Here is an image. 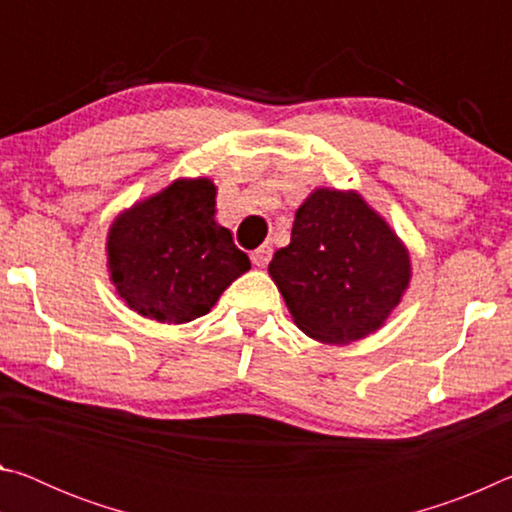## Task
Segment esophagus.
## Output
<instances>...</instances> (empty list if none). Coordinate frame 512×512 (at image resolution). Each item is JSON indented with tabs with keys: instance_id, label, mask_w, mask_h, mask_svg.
I'll return each mask as SVG.
<instances>
[{
	"instance_id": "1",
	"label": "esophagus",
	"mask_w": 512,
	"mask_h": 512,
	"mask_svg": "<svg viewBox=\"0 0 512 512\" xmlns=\"http://www.w3.org/2000/svg\"><path fill=\"white\" fill-rule=\"evenodd\" d=\"M271 255H273V248L271 246H262V248H257L253 255H250V259H253L255 266L264 268L268 264V259H271Z\"/></svg>"
}]
</instances>
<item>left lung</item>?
Here are the masks:
<instances>
[{"label": "left lung", "mask_w": 512, "mask_h": 512, "mask_svg": "<svg viewBox=\"0 0 512 512\" xmlns=\"http://www.w3.org/2000/svg\"><path fill=\"white\" fill-rule=\"evenodd\" d=\"M409 253L359 194L318 189L296 212L291 244L268 273L296 325L323 343L381 327L409 284Z\"/></svg>", "instance_id": "obj_1"}]
</instances>
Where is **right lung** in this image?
Returning <instances> with one entry per match:
<instances>
[{"instance_id":"add662e5","label":"right lung","mask_w":512,"mask_h":512,"mask_svg":"<svg viewBox=\"0 0 512 512\" xmlns=\"http://www.w3.org/2000/svg\"><path fill=\"white\" fill-rule=\"evenodd\" d=\"M210 180H178L112 223V282L128 307L160 323L205 316L250 268L230 230L214 221Z\"/></svg>"}]
</instances>
